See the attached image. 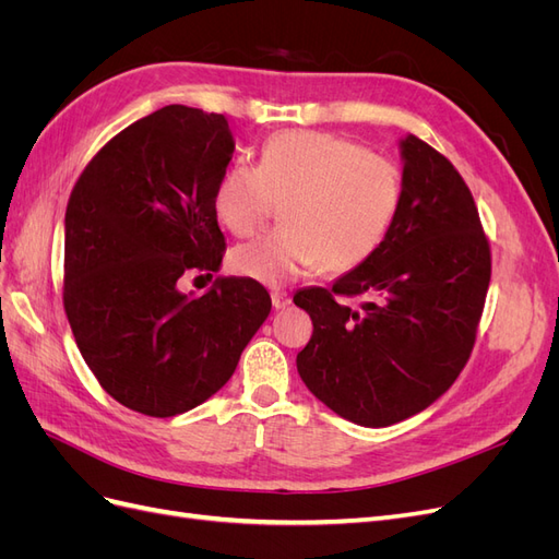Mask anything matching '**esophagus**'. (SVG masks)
Returning a JSON list of instances; mask_svg holds the SVG:
<instances>
[{"instance_id":"1","label":"esophagus","mask_w":559,"mask_h":559,"mask_svg":"<svg viewBox=\"0 0 559 559\" xmlns=\"http://www.w3.org/2000/svg\"><path fill=\"white\" fill-rule=\"evenodd\" d=\"M270 298H273V308H275V310H284V308L292 306V296L286 294V292L275 289L273 294H270Z\"/></svg>"}]
</instances>
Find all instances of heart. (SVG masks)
Masks as SVG:
<instances>
[{
	"label": "heart",
	"instance_id": "1",
	"mask_svg": "<svg viewBox=\"0 0 559 559\" xmlns=\"http://www.w3.org/2000/svg\"><path fill=\"white\" fill-rule=\"evenodd\" d=\"M401 202L394 163L341 134L284 130L261 165L235 163L216 181L214 210L238 238L259 233L286 205V226L233 251L238 275L282 286L321 265L345 273L370 259Z\"/></svg>",
	"mask_w": 559,
	"mask_h": 559
}]
</instances>
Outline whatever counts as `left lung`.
<instances>
[{
  "mask_svg": "<svg viewBox=\"0 0 559 559\" xmlns=\"http://www.w3.org/2000/svg\"><path fill=\"white\" fill-rule=\"evenodd\" d=\"M401 202L380 247L331 289H300L312 319L298 373L361 427L408 419L466 366L492 275L478 207L454 165L415 134L401 140ZM364 295L352 311L341 297Z\"/></svg>",
  "mask_w": 559,
  "mask_h": 559,
  "instance_id": "left-lung-1",
  "label": "left lung"
}]
</instances>
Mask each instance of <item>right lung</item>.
Listing matches in <instances>:
<instances>
[{
    "label": "right lung",
    "mask_w": 559,
    "mask_h": 559,
    "mask_svg": "<svg viewBox=\"0 0 559 559\" xmlns=\"http://www.w3.org/2000/svg\"><path fill=\"white\" fill-rule=\"evenodd\" d=\"M235 142L224 114L170 105L111 138L64 212L62 302L105 392L148 417H175L222 389L270 314L265 286L216 277L226 253L214 189Z\"/></svg>",
    "instance_id": "right-lung-1"
}]
</instances>
